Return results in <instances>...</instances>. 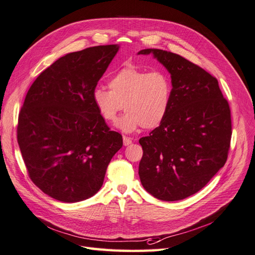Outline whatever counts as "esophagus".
Here are the masks:
<instances>
[{
	"label": "esophagus",
	"mask_w": 255,
	"mask_h": 255,
	"mask_svg": "<svg viewBox=\"0 0 255 255\" xmlns=\"http://www.w3.org/2000/svg\"><path fill=\"white\" fill-rule=\"evenodd\" d=\"M123 143H124V146H128L132 143V138H130L128 136H123Z\"/></svg>",
	"instance_id": "34e87169"
}]
</instances>
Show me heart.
I'll use <instances>...</instances> for the list:
<instances>
[{"instance_id": "obj_1", "label": "heart", "mask_w": 255, "mask_h": 255, "mask_svg": "<svg viewBox=\"0 0 255 255\" xmlns=\"http://www.w3.org/2000/svg\"><path fill=\"white\" fill-rule=\"evenodd\" d=\"M108 87L110 91L96 87L92 103L106 122L116 120L124 105L126 113L114 124L123 132L133 133L142 127L157 128L166 118L172 85L164 71L148 72L128 65L113 74Z\"/></svg>"}]
</instances>
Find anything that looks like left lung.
I'll return each mask as SVG.
<instances>
[{
	"mask_svg": "<svg viewBox=\"0 0 255 255\" xmlns=\"http://www.w3.org/2000/svg\"><path fill=\"white\" fill-rule=\"evenodd\" d=\"M137 55H152L168 71L172 85L166 118L138 141L139 180L155 198L182 200L225 165L232 134L229 104L217 79L182 56L158 48Z\"/></svg>",
	"mask_w": 255,
	"mask_h": 255,
	"instance_id": "8db88e82",
	"label": "left lung"
}]
</instances>
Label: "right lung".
<instances>
[{
	"mask_svg": "<svg viewBox=\"0 0 255 255\" xmlns=\"http://www.w3.org/2000/svg\"><path fill=\"white\" fill-rule=\"evenodd\" d=\"M120 44L69 53L29 88L19 114L18 143L28 175L41 191L62 202L95 195L123 146L92 103V92Z\"/></svg>",
	"mask_w": 255,
	"mask_h": 255,
	"instance_id": "right-lung-1",
	"label": "right lung"
}]
</instances>
